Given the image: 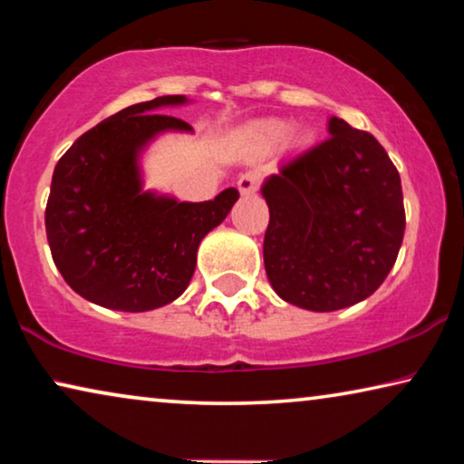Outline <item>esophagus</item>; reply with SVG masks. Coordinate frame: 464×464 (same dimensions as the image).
<instances>
[{"instance_id": "34e87169", "label": "esophagus", "mask_w": 464, "mask_h": 464, "mask_svg": "<svg viewBox=\"0 0 464 464\" xmlns=\"http://www.w3.org/2000/svg\"><path fill=\"white\" fill-rule=\"evenodd\" d=\"M257 188H259V175L256 173V170H249V173L240 175V179H238L240 194L251 196V194L257 192Z\"/></svg>"}]
</instances>
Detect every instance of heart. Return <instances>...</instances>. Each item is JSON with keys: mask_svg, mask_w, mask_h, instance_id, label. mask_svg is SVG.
I'll return each instance as SVG.
<instances>
[{"mask_svg": "<svg viewBox=\"0 0 464 464\" xmlns=\"http://www.w3.org/2000/svg\"><path fill=\"white\" fill-rule=\"evenodd\" d=\"M291 137V124L285 120H270L257 129V139L266 148H278ZM306 135H297V141H304Z\"/></svg>", "mask_w": 464, "mask_h": 464, "instance_id": "b5f03b06", "label": "heart"}]
</instances>
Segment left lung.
<instances>
[{
	"instance_id": "left-lung-1",
	"label": "left lung",
	"mask_w": 464,
	"mask_h": 464,
	"mask_svg": "<svg viewBox=\"0 0 464 464\" xmlns=\"http://www.w3.org/2000/svg\"><path fill=\"white\" fill-rule=\"evenodd\" d=\"M329 139L262 183L264 266L281 300L313 313L363 302L403 243L401 179L376 137L329 118Z\"/></svg>"
}]
</instances>
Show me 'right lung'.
<instances>
[{
	"instance_id": "right-lung-1",
	"label": "right lung",
	"mask_w": 464,
	"mask_h": 464,
	"mask_svg": "<svg viewBox=\"0 0 464 464\" xmlns=\"http://www.w3.org/2000/svg\"><path fill=\"white\" fill-rule=\"evenodd\" d=\"M188 103L183 94H169L126 107L56 162L48 245L69 287L97 306L148 313L175 302L192 281L202 238L238 200L237 188L205 202L143 188L145 150L164 132H194L158 111Z\"/></svg>"
}]
</instances>
